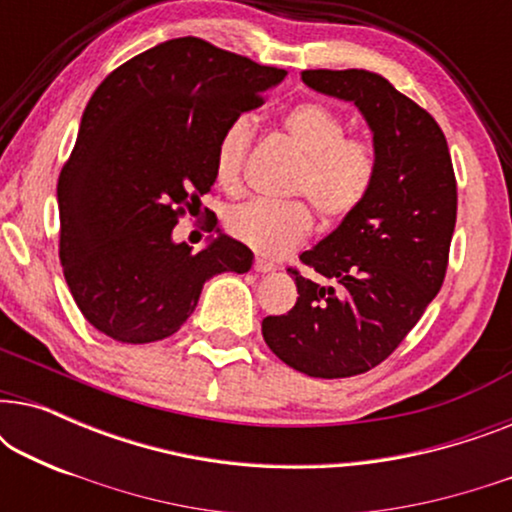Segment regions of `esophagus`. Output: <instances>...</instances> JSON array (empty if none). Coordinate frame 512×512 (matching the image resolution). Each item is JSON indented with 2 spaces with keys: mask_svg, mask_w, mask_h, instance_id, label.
<instances>
[{
  "mask_svg": "<svg viewBox=\"0 0 512 512\" xmlns=\"http://www.w3.org/2000/svg\"><path fill=\"white\" fill-rule=\"evenodd\" d=\"M254 270H256V272H275L277 265L270 263V261H265V258H256V261H254Z\"/></svg>",
  "mask_w": 512,
  "mask_h": 512,
  "instance_id": "34e87169",
  "label": "esophagus"
}]
</instances>
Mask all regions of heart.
<instances>
[{
	"label": "heart",
	"instance_id": "obj_1",
	"mask_svg": "<svg viewBox=\"0 0 512 512\" xmlns=\"http://www.w3.org/2000/svg\"><path fill=\"white\" fill-rule=\"evenodd\" d=\"M282 130L303 153L293 191L307 193L326 219H342L366 200L375 181L373 146L345 137L347 123L338 111L321 102H300L286 109ZM254 135L249 114L230 118L214 149V177L223 188L240 184V172ZM228 233L258 254L282 256L310 235L312 212L300 200H251L230 209Z\"/></svg>",
	"mask_w": 512,
	"mask_h": 512
}]
</instances>
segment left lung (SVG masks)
Listing matches in <instances>:
<instances>
[{
  "label": "left lung",
  "instance_id": "obj_1",
  "mask_svg": "<svg viewBox=\"0 0 512 512\" xmlns=\"http://www.w3.org/2000/svg\"><path fill=\"white\" fill-rule=\"evenodd\" d=\"M303 83L361 111L377 160L366 200L300 254L331 284L289 268L296 305L263 319V338L286 366L333 380L382 363L436 298L457 221V181L443 130L384 76L307 69Z\"/></svg>",
  "mask_w": 512,
  "mask_h": 512
}]
</instances>
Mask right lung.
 Here are the masks:
<instances>
[{"mask_svg":"<svg viewBox=\"0 0 512 512\" xmlns=\"http://www.w3.org/2000/svg\"><path fill=\"white\" fill-rule=\"evenodd\" d=\"M284 76L181 37L135 55L97 86L58 181L60 263L97 331L128 345L170 338L207 279L249 272L251 249L219 228L198 254L172 230L214 186L226 123L261 107Z\"/></svg>","mask_w":512,"mask_h":512,"instance_id":"1","label":"right lung"}]
</instances>
